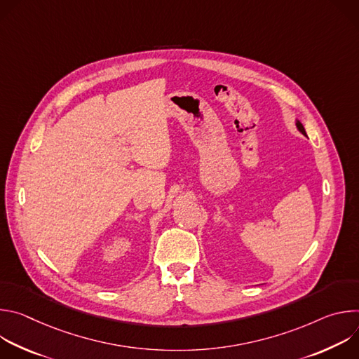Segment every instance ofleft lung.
Masks as SVG:
<instances>
[{
  "label": "left lung",
  "instance_id": "8db88e82",
  "mask_svg": "<svg viewBox=\"0 0 359 359\" xmlns=\"http://www.w3.org/2000/svg\"><path fill=\"white\" fill-rule=\"evenodd\" d=\"M295 125H297V128H298V130H299V132H301V133H302V135H306V133H305V129H304V126H302V125H301V122H299V121H297V123H295Z\"/></svg>",
  "mask_w": 359,
  "mask_h": 359
}]
</instances>
